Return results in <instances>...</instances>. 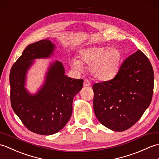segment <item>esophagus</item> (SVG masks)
Returning a JSON list of instances; mask_svg holds the SVG:
<instances>
[{"mask_svg": "<svg viewBox=\"0 0 159 159\" xmlns=\"http://www.w3.org/2000/svg\"><path fill=\"white\" fill-rule=\"evenodd\" d=\"M91 85H92V84H91V83L88 80L85 79V80H84V83H83L84 87H89V86H91Z\"/></svg>", "mask_w": 159, "mask_h": 159, "instance_id": "obj_1", "label": "esophagus"}]
</instances>
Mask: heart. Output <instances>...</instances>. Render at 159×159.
I'll list each match as a JSON object with an SVG mask.
<instances>
[{
    "label": "heart",
    "mask_w": 159,
    "mask_h": 159,
    "mask_svg": "<svg viewBox=\"0 0 159 159\" xmlns=\"http://www.w3.org/2000/svg\"><path fill=\"white\" fill-rule=\"evenodd\" d=\"M122 54L116 47H90L80 52V60L72 59L74 69L80 70L82 63L89 65V70L96 79L107 81L114 79L119 72Z\"/></svg>",
    "instance_id": "obj_1"
}]
</instances>
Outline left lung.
I'll return each mask as SVG.
<instances>
[{
	"mask_svg": "<svg viewBox=\"0 0 159 159\" xmlns=\"http://www.w3.org/2000/svg\"><path fill=\"white\" fill-rule=\"evenodd\" d=\"M153 89L152 66L138 50L124 61L114 79L93 85L97 119L113 131L128 129L150 106Z\"/></svg>",
	"mask_w": 159,
	"mask_h": 159,
	"instance_id": "left-lung-1",
	"label": "left lung"
}]
</instances>
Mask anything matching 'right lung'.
Listing matches in <instances>:
<instances>
[{"label": "right lung", "mask_w": 159, "mask_h": 159, "mask_svg": "<svg viewBox=\"0 0 159 159\" xmlns=\"http://www.w3.org/2000/svg\"><path fill=\"white\" fill-rule=\"evenodd\" d=\"M55 45L48 39L31 43L13 64L9 74L11 107L23 124L33 133L50 135L66 126L72 113L73 98L83 80L65 74L61 62L50 63L43 84L35 94L25 87L29 70L37 59L53 55Z\"/></svg>", "instance_id": "add662e5"}]
</instances>
